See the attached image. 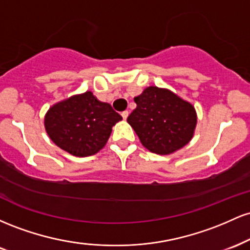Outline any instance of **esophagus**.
Listing matches in <instances>:
<instances>
[{
	"label": "esophagus",
	"mask_w": 250,
	"mask_h": 250,
	"mask_svg": "<svg viewBox=\"0 0 250 250\" xmlns=\"http://www.w3.org/2000/svg\"><path fill=\"white\" fill-rule=\"evenodd\" d=\"M122 117H123V120H127V117H128V115H129V113H128V110H125V111H122Z\"/></svg>",
	"instance_id": "esophagus-1"
}]
</instances>
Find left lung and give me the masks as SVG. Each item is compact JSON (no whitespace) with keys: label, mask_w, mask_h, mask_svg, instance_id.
I'll return each instance as SVG.
<instances>
[{"label":"left lung","mask_w":250,"mask_h":250,"mask_svg":"<svg viewBox=\"0 0 250 250\" xmlns=\"http://www.w3.org/2000/svg\"><path fill=\"white\" fill-rule=\"evenodd\" d=\"M134 101L136 108L127 121L149 151L169 155L193 139L197 116L191 103L154 85L146 88Z\"/></svg>","instance_id":"left-lung-1"}]
</instances>
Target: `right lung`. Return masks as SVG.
Listing matches in <instances>:
<instances>
[{"label":"right lung","instance_id":"right-lung-1","mask_svg":"<svg viewBox=\"0 0 250 250\" xmlns=\"http://www.w3.org/2000/svg\"><path fill=\"white\" fill-rule=\"evenodd\" d=\"M121 120L109 103L85 91L50 107L44 116V128L57 147L84 157L104 147L113 125Z\"/></svg>","mask_w":250,"mask_h":250}]
</instances>
